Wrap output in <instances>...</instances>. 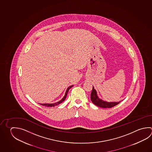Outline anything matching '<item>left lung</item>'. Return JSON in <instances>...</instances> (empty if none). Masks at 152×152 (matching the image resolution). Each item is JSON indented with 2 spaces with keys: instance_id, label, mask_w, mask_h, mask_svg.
Returning a JSON list of instances; mask_svg holds the SVG:
<instances>
[{
  "instance_id": "obj_1",
  "label": "left lung",
  "mask_w": 152,
  "mask_h": 152,
  "mask_svg": "<svg viewBox=\"0 0 152 152\" xmlns=\"http://www.w3.org/2000/svg\"><path fill=\"white\" fill-rule=\"evenodd\" d=\"M91 102L94 103L95 105L103 108H111L115 105L118 104L121 101L118 102H108L104 101L102 99H99V97L97 95V91L94 87L93 86V89L91 95Z\"/></svg>"
}]
</instances>
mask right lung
<instances>
[{
  "instance_id": "1",
  "label": "right lung",
  "mask_w": 152,
  "mask_h": 152,
  "mask_svg": "<svg viewBox=\"0 0 152 152\" xmlns=\"http://www.w3.org/2000/svg\"><path fill=\"white\" fill-rule=\"evenodd\" d=\"M73 86V85H71V86H69V87L67 88L64 96L63 98L62 99H61V101L56 102V103H43V104L40 103V104L45 106V107H55V106H56V105H59V104H61L62 102H64L65 101V99H66V96H67V93L69 92V91L72 88Z\"/></svg>"
}]
</instances>
